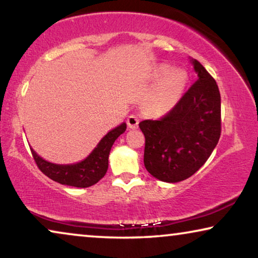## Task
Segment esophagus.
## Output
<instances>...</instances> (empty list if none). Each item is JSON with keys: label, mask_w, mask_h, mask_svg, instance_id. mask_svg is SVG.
Here are the masks:
<instances>
[{"label": "esophagus", "mask_w": 258, "mask_h": 258, "mask_svg": "<svg viewBox=\"0 0 258 258\" xmlns=\"http://www.w3.org/2000/svg\"><path fill=\"white\" fill-rule=\"evenodd\" d=\"M138 124H139V119L136 116V114H132L127 118V125L130 128H137Z\"/></svg>", "instance_id": "obj_1"}]
</instances>
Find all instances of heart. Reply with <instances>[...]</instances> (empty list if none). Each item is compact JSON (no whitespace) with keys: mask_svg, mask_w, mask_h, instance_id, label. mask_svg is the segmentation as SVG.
Returning <instances> with one entry per match:
<instances>
[{"mask_svg":"<svg viewBox=\"0 0 258 258\" xmlns=\"http://www.w3.org/2000/svg\"><path fill=\"white\" fill-rule=\"evenodd\" d=\"M155 80H162L147 99L148 109L155 113H164L179 101L185 87L187 75L184 71H172L169 64H161L155 71Z\"/></svg>","mask_w":258,"mask_h":258,"instance_id":"heart-1","label":"heart"}]
</instances>
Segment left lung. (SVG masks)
<instances>
[{
	"mask_svg": "<svg viewBox=\"0 0 258 258\" xmlns=\"http://www.w3.org/2000/svg\"><path fill=\"white\" fill-rule=\"evenodd\" d=\"M198 80L170 111L157 120H142L144 163L149 174L168 183L191 177L206 162L221 134L218 84L197 60Z\"/></svg>",
	"mask_w": 258,
	"mask_h": 258,
	"instance_id": "8db88e82",
	"label": "left lung"
}]
</instances>
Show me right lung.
Wrapping results in <instances>:
<instances>
[{"label": "right lung", "instance_id": "1", "mask_svg": "<svg viewBox=\"0 0 258 258\" xmlns=\"http://www.w3.org/2000/svg\"><path fill=\"white\" fill-rule=\"evenodd\" d=\"M126 131V124L122 122L112 131H110L103 139L99 141L97 147L94 149L86 160L75 164H54L41 159L37 153L31 148L33 160L37 167L44 175L55 182L63 185L75 187H88L94 185L99 179L104 177L107 167H109V154L111 147L117 138Z\"/></svg>", "mask_w": 258, "mask_h": 258}]
</instances>
